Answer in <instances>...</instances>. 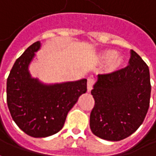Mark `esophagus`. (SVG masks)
<instances>
[{
    "instance_id": "esophagus-1",
    "label": "esophagus",
    "mask_w": 156,
    "mask_h": 156,
    "mask_svg": "<svg viewBox=\"0 0 156 156\" xmlns=\"http://www.w3.org/2000/svg\"><path fill=\"white\" fill-rule=\"evenodd\" d=\"M94 83V78L92 77H89L87 81V89H88V92H90V90L93 88Z\"/></svg>"
}]
</instances>
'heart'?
Listing matches in <instances>:
<instances>
[{"label":"heart","instance_id":"b5f03b06","mask_svg":"<svg viewBox=\"0 0 156 156\" xmlns=\"http://www.w3.org/2000/svg\"><path fill=\"white\" fill-rule=\"evenodd\" d=\"M103 58L106 61H112L113 64H116L120 61L117 56V52L115 51H107L103 54Z\"/></svg>","mask_w":156,"mask_h":156}]
</instances>
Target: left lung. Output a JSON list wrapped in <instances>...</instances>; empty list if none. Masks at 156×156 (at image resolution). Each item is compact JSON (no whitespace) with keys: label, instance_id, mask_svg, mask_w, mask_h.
<instances>
[{"label":"left lung","instance_id":"obj_1","mask_svg":"<svg viewBox=\"0 0 156 156\" xmlns=\"http://www.w3.org/2000/svg\"><path fill=\"white\" fill-rule=\"evenodd\" d=\"M128 63L122 69L98 74L91 90L94 106L89 126L101 139H126L140 127L146 116L151 92L149 67L133 50Z\"/></svg>","mask_w":156,"mask_h":156}]
</instances>
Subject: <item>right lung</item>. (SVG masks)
<instances>
[{"mask_svg": "<svg viewBox=\"0 0 156 156\" xmlns=\"http://www.w3.org/2000/svg\"><path fill=\"white\" fill-rule=\"evenodd\" d=\"M40 48L31 44L17 58L6 82V101L18 127L34 138H44L62 129L67 113L87 91V79L44 84L31 77L29 66Z\"/></svg>", "mask_w": 156, "mask_h": 156, "instance_id": "obj_1", "label": "right lung"}]
</instances>
